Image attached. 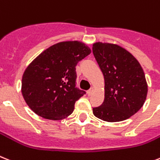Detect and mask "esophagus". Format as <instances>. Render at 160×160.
Segmentation results:
<instances>
[{
  "instance_id": "esophagus-1",
  "label": "esophagus",
  "mask_w": 160,
  "mask_h": 160,
  "mask_svg": "<svg viewBox=\"0 0 160 160\" xmlns=\"http://www.w3.org/2000/svg\"><path fill=\"white\" fill-rule=\"evenodd\" d=\"M93 90H94V89H93V87H92V88H90V89L88 90V94H89V95H91L92 93H93Z\"/></svg>"
}]
</instances>
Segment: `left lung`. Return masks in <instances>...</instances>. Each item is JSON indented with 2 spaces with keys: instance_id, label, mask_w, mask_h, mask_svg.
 I'll use <instances>...</instances> for the list:
<instances>
[{
  "instance_id": "8db88e82",
  "label": "left lung",
  "mask_w": 160,
  "mask_h": 160,
  "mask_svg": "<svg viewBox=\"0 0 160 160\" xmlns=\"http://www.w3.org/2000/svg\"><path fill=\"white\" fill-rule=\"evenodd\" d=\"M93 53L104 76V101L93 108L96 118L109 122L131 118L143 106L148 85L143 69L131 53L117 44L95 42Z\"/></svg>"
}]
</instances>
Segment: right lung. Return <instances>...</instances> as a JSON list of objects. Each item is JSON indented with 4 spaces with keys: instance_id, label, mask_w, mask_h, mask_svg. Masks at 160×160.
Returning <instances> with one entry per match:
<instances>
[{
    "instance_id": "1",
    "label": "right lung",
    "mask_w": 160,
    "mask_h": 160,
    "mask_svg": "<svg viewBox=\"0 0 160 160\" xmlns=\"http://www.w3.org/2000/svg\"><path fill=\"white\" fill-rule=\"evenodd\" d=\"M90 52L83 42L67 41L54 44L38 56L22 77V94L28 107L50 120L71 115L76 101L85 93L76 86V67Z\"/></svg>"
}]
</instances>
